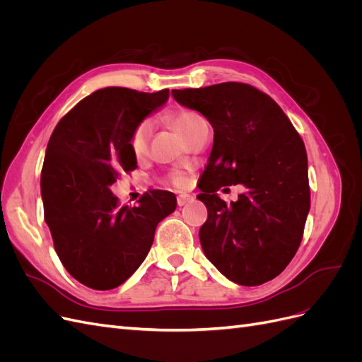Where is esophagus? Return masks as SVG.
Returning <instances> with one entry per match:
<instances>
[{
    "instance_id": "obj_1",
    "label": "esophagus",
    "mask_w": 362,
    "mask_h": 362,
    "mask_svg": "<svg viewBox=\"0 0 362 362\" xmlns=\"http://www.w3.org/2000/svg\"><path fill=\"white\" fill-rule=\"evenodd\" d=\"M190 201H193V196H190V194H180L177 198L178 206H184L185 204H189Z\"/></svg>"
}]
</instances>
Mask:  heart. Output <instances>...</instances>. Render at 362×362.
<instances>
[{"label": "heart", "instance_id": "1", "mask_svg": "<svg viewBox=\"0 0 362 362\" xmlns=\"http://www.w3.org/2000/svg\"><path fill=\"white\" fill-rule=\"evenodd\" d=\"M169 119L172 125L175 127V129L178 131V134L185 141L190 140L192 136L199 128L206 125L205 119L192 110H178L172 113ZM151 134H152V124L149 120H141V122L133 129V133H131V137H129V149L136 158H141L146 156ZM169 181L170 184L175 185V187H185V185L189 184L187 177L182 173H172L169 177Z\"/></svg>", "mask_w": 362, "mask_h": 362}]
</instances>
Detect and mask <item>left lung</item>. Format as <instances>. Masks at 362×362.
Listing matches in <instances>:
<instances>
[{"mask_svg": "<svg viewBox=\"0 0 362 362\" xmlns=\"http://www.w3.org/2000/svg\"><path fill=\"white\" fill-rule=\"evenodd\" d=\"M214 129L198 199L208 210L199 229L205 257L240 286H261L288 266L310 211L308 160L288 117L270 96L243 83L172 90ZM247 190L226 204L216 190ZM226 190V189H223Z\"/></svg>", "mask_w": 362, "mask_h": 362, "instance_id": "8db88e82", "label": "left lung"}]
</instances>
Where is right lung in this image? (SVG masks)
I'll return each instance as SVG.
<instances>
[{
	"label": "right lung",
	"mask_w": 362,
	"mask_h": 362,
	"mask_svg": "<svg viewBox=\"0 0 362 362\" xmlns=\"http://www.w3.org/2000/svg\"><path fill=\"white\" fill-rule=\"evenodd\" d=\"M156 93L104 87L62 117L49 137L40 175L45 222L69 275L93 290L124 284L145 261L157 225L177 208L170 192L152 190L120 206L110 185L137 168L133 129L168 103Z\"/></svg>",
	"instance_id": "obj_1"
}]
</instances>
